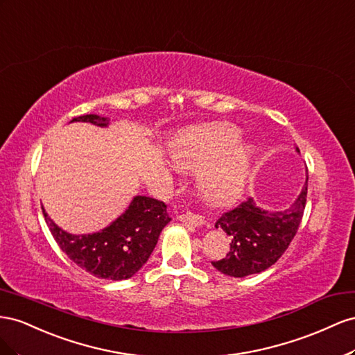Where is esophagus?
I'll return each mask as SVG.
<instances>
[{"label": "esophagus", "mask_w": 355, "mask_h": 355, "mask_svg": "<svg viewBox=\"0 0 355 355\" xmlns=\"http://www.w3.org/2000/svg\"><path fill=\"white\" fill-rule=\"evenodd\" d=\"M178 220L186 223V225H190V226H195V227H199L202 225H205V220L202 218V216L199 214H193V212H184V214H180L178 216Z\"/></svg>", "instance_id": "1"}]
</instances>
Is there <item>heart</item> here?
I'll return each mask as SVG.
<instances>
[{"instance_id": "obj_1", "label": "heart", "mask_w": 355, "mask_h": 355, "mask_svg": "<svg viewBox=\"0 0 355 355\" xmlns=\"http://www.w3.org/2000/svg\"><path fill=\"white\" fill-rule=\"evenodd\" d=\"M241 130L227 123L190 130L175 138L171 159L180 169L199 174V190L212 204H225L239 195L245 186L254 159L248 143L236 144Z\"/></svg>"}]
</instances>
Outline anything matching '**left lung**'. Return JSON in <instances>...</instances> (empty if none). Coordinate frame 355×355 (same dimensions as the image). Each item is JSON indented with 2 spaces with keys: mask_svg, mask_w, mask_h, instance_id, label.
I'll return each instance as SVG.
<instances>
[{
  "mask_svg": "<svg viewBox=\"0 0 355 355\" xmlns=\"http://www.w3.org/2000/svg\"><path fill=\"white\" fill-rule=\"evenodd\" d=\"M299 153V148L296 147ZM308 178L300 195L282 211H266L248 198L236 208L223 214L216 227L230 236V251L225 259L211 261L229 277L244 278L266 270L284 254L295 238L306 205Z\"/></svg>",
  "mask_w": 355,
  "mask_h": 355,
  "instance_id": "8db88e82",
  "label": "left lung"
}]
</instances>
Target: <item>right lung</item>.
I'll return each mask as SVG.
<instances>
[{"instance_id": "obj_1", "label": "right lung", "mask_w": 355, "mask_h": 355, "mask_svg": "<svg viewBox=\"0 0 355 355\" xmlns=\"http://www.w3.org/2000/svg\"><path fill=\"white\" fill-rule=\"evenodd\" d=\"M71 121H87L105 128L110 119L86 114ZM43 214L58 245L78 268L96 278L111 281L134 277L146 265L162 229L171 221L164 202L148 196H135L110 226L87 235L68 234L55 225L44 208Z\"/></svg>"}]
</instances>
